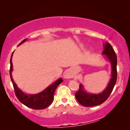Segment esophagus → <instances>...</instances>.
<instances>
[{"instance_id":"esophagus-1","label":"esophagus","mask_w":130,"mask_h":130,"mask_svg":"<svg viewBox=\"0 0 130 130\" xmlns=\"http://www.w3.org/2000/svg\"><path fill=\"white\" fill-rule=\"evenodd\" d=\"M65 78H67V79H69V78H70V76L69 74H68V73H67L66 74H65Z\"/></svg>"}]
</instances>
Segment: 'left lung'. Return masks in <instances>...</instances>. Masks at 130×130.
Returning <instances> with one entry per match:
<instances>
[{
	"instance_id": "8db88e82",
	"label": "left lung",
	"mask_w": 130,
	"mask_h": 130,
	"mask_svg": "<svg viewBox=\"0 0 130 130\" xmlns=\"http://www.w3.org/2000/svg\"><path fill=\"white\" fill-rule=\"evenodd\" d=\"M103 47L104 50L102 54L105 55L106 59L111 64V77L106 87L100 93H87L84 90L83 85H79V89L75 93V96L77 101L84 106H95L104 103L111 95L116 83L117 77V56L112 46L108 42L103 44Z\"/></svg>"
}]
</instances>
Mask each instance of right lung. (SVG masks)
Instances as JSON below:
<instances>
[{
  "label": "right lung",
  "mask_w": 130,
  "mask_h": 130,
  "mask_svg": "<svg viewBox=\"0 0 130 130\" xmlns=\"http://www.w3.org/2000/svg\"><path fill=\"white\" fill-rule=\"evenodd\" d=\"M26 40H27V38L24 40L19 43V45L25 42ZM13 54V53L11 54V59H10V73L16 97L22 104L30 108L34 109H43L48 107L53 102L55 90L57 86L63 82V79L62 78L58 79L57 80L54 82L53 84L49 86L43 92H40V93L37 94H27L24 93L21 89H19L12 77L11 73L13 71V64L11 60H12Z\"/></svg>",
  "instance_id": "obj_1"
}]
</instances>
